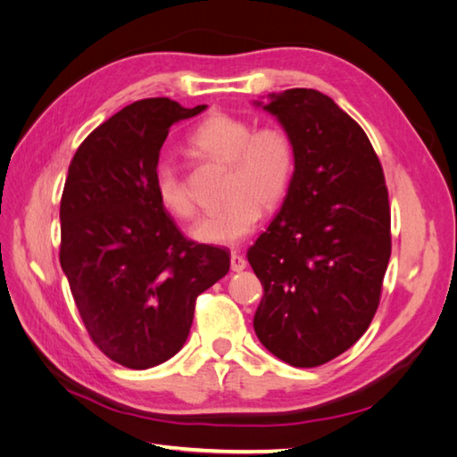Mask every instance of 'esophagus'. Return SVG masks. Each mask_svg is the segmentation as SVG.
Returning a JSON list of instances; mask_svg holds the SVG:
<instances>
[{"label": "esophagus", "mask_w": 457, "mask_h": 457, "mask_svg": "<svg viewBox=\"0 0 457 457\" xmlns=\"http://www.w3.org/2000/svg\"><path fill=\"white\" fill-rule=\"evenodd\" d=\"M245 267H247L245 257L237 253V251H231V270H234V273H241Z\"/></svg>", "instance_id": "obj_1"}]
</instances>
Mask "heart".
Masks as SVG:
<instances>
[{"mask_svg": "<svg viewBox=\"0 0 457 457\" xmlns=\"http://www.w3.org/2000/svg\"><path fill=\"white\" fill-rule=\"evenodd\" d=\"M194 151L226 162L221 196L226 202L190 228L200 244L234 245L253 234L261 213L273 210L287 196L295 174V141L280 125H261L239 115L216 112L190 135ZM154 192L172 216L188 220L196 212L192 194L172 159H161L153 170Z\"/></svg>", "mask_w": 457, "mask_h": 457, "instance_id": "heart-1", "label": "heart"}]
</instances>
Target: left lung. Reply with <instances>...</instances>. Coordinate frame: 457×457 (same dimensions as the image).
Returning <instances> with one entry per match:
<instances>
[{
    "instance_id": "left-lung-1",
    "label": "left lung",
    "mask_w": 457,
    "mask_h": 457,
    "mask_svg": "<svg viewBox=\"0 0 457 457\" xmlns=\"http://www.w3.org/2000/svg\"><path fill=\"white\" fill-rule=\"evenodd\" d=\"M295 141V174L267 231L247 251L263 285L253 328L275 357L318 367L371 324L391 257V208L365 131L308 88L255 102Z\"/></svg>"
}]
</instances>
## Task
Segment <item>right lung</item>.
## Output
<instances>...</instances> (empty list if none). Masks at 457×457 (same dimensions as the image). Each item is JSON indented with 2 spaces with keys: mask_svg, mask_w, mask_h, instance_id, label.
<instances>
[{
  "mask_svg": "<svg viewBox=\"0 0 457 457\" xmlns=\"http://www.w3.org/2000/svg\"><path fill=\"white\" fill-rule=\"evenodd\" d=\"M206 108L133 102L96 128L68 167L61 267L92 342L123 367L179 353L198 295L229 270L226 249L180 234L153 184L170 125Z\"/></svg>",
  "mask_w": 457,
  "mask_h": 457,
  "instance_id": "add662e5",
  "label": "right lung"
}]
</instances>
